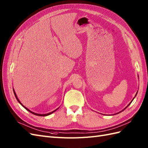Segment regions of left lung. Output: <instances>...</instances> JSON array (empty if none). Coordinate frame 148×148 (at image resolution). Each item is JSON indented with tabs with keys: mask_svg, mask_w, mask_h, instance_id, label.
Masks as SVG:
<instances>
[{
	"mask_svg": "<svg viewBox=\"0 0 148 148\" xmlns=\"http://www.w3.org/2000/svg\"><path fill=\"white\" fill-rule=\"evenodd\" d=\"M137 94H138V91H137V92H136V95H135V97H136V95H137ZM133 100H132V102H130V103H129V104H128V106H127V107H125V108H124V109H123V110H122V111H121V112H119V113H116V114H119V113H120V112H123V110H125V109H126V108H127V107H128V106H129V105H130V103H132V101H133Z\"/></svg>",
	"mask_w": 148,
	"mask_h": 148,
	"instance_id": "obj_1",
	"label": "left lung"
}]
</instances>
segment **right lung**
Returning <instances> with one entry per match:
<instances>
[{"instance_id":"1","label":"right lung","mask_w":148,"mask_h":148,"mask_svg":"<svg viewBox=\"0 0 148 148\" xmlns=\"http://www.w3.org/2000/svg\"><path fill=\"white\" fill-rule=\"evenodd\" d=\"M13 90H14V95H15V98H16V99L17 100V101L18 102H19V103L22 105V107H23L25 109L27 110H28V112H29L30 113H33V114H34V115H37V116H48V115H50V114H51V113H53V112H55L56 110H57L59 108H58L57 109H56L55 110H54V111H53V112H49V113H46V114H39V113H35V112H32L31 110H29V109H28L27 107H25L24 105L20 102V101L19 100V99H18V97H17V96H16V93H15V90H14V89H13Z\"/></svg>"}]
</instances>
